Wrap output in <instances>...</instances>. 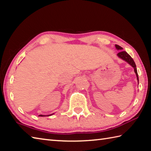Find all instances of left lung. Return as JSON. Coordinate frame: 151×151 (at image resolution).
<instances>
[{"label":"left lung","mask_w":151,"mask_h":151,"mask_svg":"<svg viewBox=\"0 0 151 151\" xmlns=\"http://www.w3.org/2000/svg\"><path fill=\"white\" fill-rule=\"evenodd\" d=\"M115 47H116V49H118V50L123 49V48L120 47L119 45H115ZM117 56L119 58H121L122 60L126 61L127 62L129 63L130 65L133 67L134 69V71H135V73L136 75V76H137V81H138V83H139V78H138V75H137V72L136 65L135 62H134V60L132 59V58L129 55V54L126 52V51H123V50H121L120 52L117 54Z\"/></svg>","instance_id":"left-lung-1"}]
</instances>
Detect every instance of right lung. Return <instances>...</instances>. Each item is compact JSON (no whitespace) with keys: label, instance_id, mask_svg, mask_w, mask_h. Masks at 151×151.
<instances>
[{"label":"right lung","instance_id":"obj_1","mask_svg":"<svg viewBox=\"0 0 151 151\" xmlns=\"http://www.w3.org/2000/svg\"><path fill=\"white\" fill-rule=\"evenodd\" d=\"M52 115V114H51ZM39 116H41V117H43V116H45V115H40ZM47 116H49V115H47Z\"/></svg>","mask_w":151,"mask_h":151}]
</instances>
